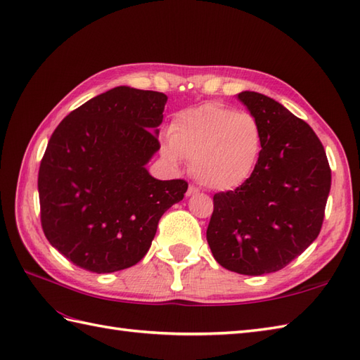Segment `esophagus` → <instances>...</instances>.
Returning <instances> with one entry per match:
<instances>
[{
  "instance_id": "obj_1",
  "label": "esophagus",
  "mask_w": 360,
  "mask_h": 360,
  "mask_svg": "<svg viewBox=\"0 0 360 360\" xmlns=\"http://www.w3.org/2000/svg\"><path fill=\"white\" fill-rule=\"evenodd\" d=\"M198 193H199V188L195 187V186H190V187L187 188V196H195V195H198Z\"/></svg>"
}]
</instances>
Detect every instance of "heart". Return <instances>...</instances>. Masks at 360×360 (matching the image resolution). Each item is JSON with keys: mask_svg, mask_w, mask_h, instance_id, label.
Here are the masks:
<instances>
[{"mask_svg": "<svg viewBox=\"0 0 360 360\" xmlns=\"http://www.w3.org/2000/svg\"><path fill=\"white\" fill-rule=\"evenodd\" d=\"M262 150V130L252 113L219 103L190 107L173 116L169 139L162 142L165 160L191 162L202 186L233 190L252 178Z\"/></svg>", "mask_w": 360, "mask_h": 360, "instance_id": "heart-1", "label": "heart"}]
</instances>
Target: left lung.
<instances>
[{
	"label": "left lung",
	"mask_w": 360,
	"mask_h": 360,
	"mask_svg": "<svg viewBox=\"0 0 360 360\" xmlns=\"http://www.w3.org/2000/svg\"><path fill=\"white\" fill-rule=\"evenodd\" d=\"M262 130L252 178L213 196L207 242L219 265L259 276L282 270L322 229L331 169L305 121L257 91L238 95Z\"/></svg>",
	"instance_id": "8db88e82"
}]
</instances>
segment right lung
I'll list each match as a JSON object with an SVG mask.
<instances>
[{
	"instance_id": "obj_1",
	"label": "right lung",
	"mask_w": 360,
	"mask_h": 360,
	"mask_svg": "<svg viewBox=\"0 0 360 360\" xmlns=\"http://www.w3.org/2000/svg\"><path fill=\"white\" fill-rule=\"evenodd\" d=\"M167 96L120 86L75 108L49 139L38 173L41 225L72 264L113 273L148 252L158 222L188 188L146 169L161 144Z\"/></svg>"
}]
</instances>
